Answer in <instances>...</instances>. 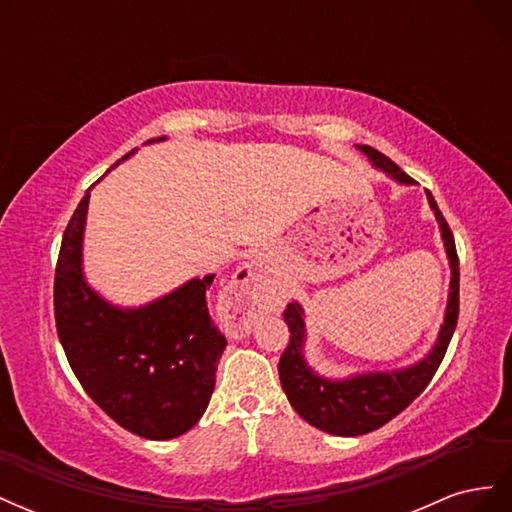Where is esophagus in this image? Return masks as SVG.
<instances>
[{"label": "esophagus", "mask_w": 512, "mask_h": 512, "mask_svg": "<svg viewBox=\"0 0 512 512\" xmlns=\"http://www.w3.org/2000/svg\"><path fill=\"white\" fill-rule=\"evenodd\" d=\"M267 299V284L256 260H247L226 288L224 331L228 337H247L256 314Z\"/></svg>", "instance_id": "esophagus-1"}]
</instances>
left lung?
<instances>
[{
	"label": "left lung",
	"mask_w": 512,
	"mask_h": 512,
	"mask_svg": "<svg viewBox=\"0 0 512 512\" xmlns=\"http://www.w3.org/2000/svg\"><path fill=\"white\" fill-rule=\"evenodd\" d=\"M356 149L363 153L371 166L382 170L395 183L414 185V179H410L395 162L382 156L380 151L367 145H356ZM425 194L440 228L446 260L451 267V284H448L444 322L440 324L436 342L423 359L397 369L354 371V374L342 378L324 376L316 367L309 365L305 356L307 327L301 303H288L284 312V320L290 329V344L282 354L280 365H277L282 389L290 406L303 421L331 433V436H363V433L389 423L401 410H406L425 391V386L444 359L448 344H451L459 316V260L451 228H448L431 192L425 190Z\"/></svg>",
	"instance_id": "1"
}]
</instances>
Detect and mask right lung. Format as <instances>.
Instances as JSON below:
<instances>
[{
    "label": "right lung",
    "mask_w": 512,
    "mask_h": 512,
    "mask_svg": "<svg viewBox=\"0 0 512 512\" xmlns=\"http://www.w3.org/2000/svg\"><path fill=\"white\" fill-rule=\"evenodd\" d=\"M162 141L166 136L151 138L145 145ZM94 185L85 192L61 239L55 269L59 342L87 395L115 423L147 440H173L205 414L226 348V337L213 327L207 309V288L215 275H196L145 305H117L102 297L83 269Z\"/></svg>",
    "instance_id": "right-lung-1"
}]
</instances>
